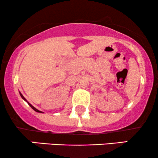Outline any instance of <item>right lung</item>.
Segmentation results:
<instances>
[{
	"label": "right lung",
	"instance_id": "right-lung-1",
	"mask_svg": "<svg viewBox=\"0 0 158 158\" xmlns=\"http://www.w3.org/2000/svg\"><path fill=\"white\" fill-rule=\"evenodd\" d=\"M19 93H20V92H19ZM20 95H21V98H22V99H23V100H25V101H26V102H27V103H28V105H29V106H30V107H31V108H32V109H33L34 110H35V111H36V112H39V113H43V112L42 111H41V110H38V109H36V108H35V107H33V106H32V105L31 104H30V103H29L28 102H27V99H25V98L24 97H23V96L22 95V94H21V93H20Z\"/></svg>",
	"mask_w": 158,
	"mask_h": 158
}]
</instances>
